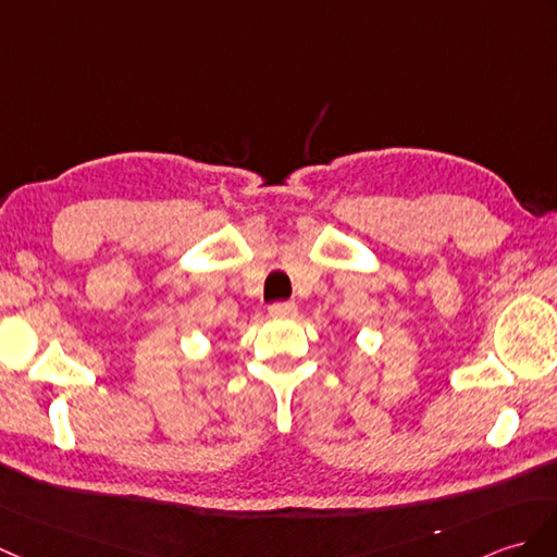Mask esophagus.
<instances>
[{"mask_svg": "<svg viewBox=\"0 0 557 557\" xmlns=\"http://www.w3.org/2000/svg\"><path fill=\"white\" fill-rule=\"evenodd\" d=\"M268 313L273 315V318H294L296 315V304H292V301H277V304H270V308H268Z\"/></svg>", "mask_w": 557, "mask_h": 557, "instance_id": "obj_1", "label": "esophagus"}]
</instances>
